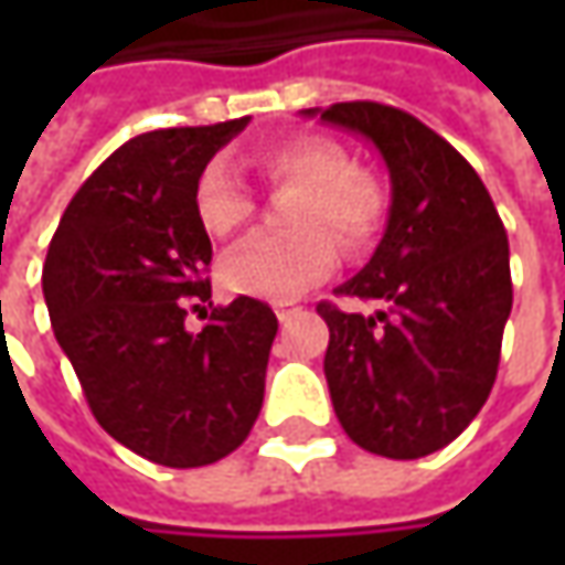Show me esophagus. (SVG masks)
<instances>
[{
    "label": "esophagus",
    "mask_w": 565,
    "mask_h": 565,
    "mask_svg": "<svg viewBox=\"0 0 565 565\" xmlns=\"http://www.w3.org/2000/svg\"><path fill=\"white\" fill-rule=\"evenodd\" d=\"M273 311H276V317H279V323H289L301 308L298 305H292V301H279V305H273Z\"/></svg>",
    "instance_id": "34e87169"
}]
</instances>
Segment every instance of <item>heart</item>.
Here are the masks:
<instances>
[{"label":"heart","mask_w":565,"mask_h":565,"mask_svg":"<svg viewBox=\"0 0 565 565\" xmlns=\"http://www.w3.org/2000/svg\"><path fill=\"white\" fill-rule=\"evenodd\" d=\"M254 166L276 185L298 188L289 206L295 232L264 235L228 250L220 264L228 292L270 301L295 298L337 267V242L345 250H364L374 242L386 213L383 191L367 172L352 169L339 143L298 135L257 150ZM194 216L213 238L238 235L250 223L254 198L223 160H213L198 175Z\"/></svg>","instance_id":"obj_1"}]
</instances>
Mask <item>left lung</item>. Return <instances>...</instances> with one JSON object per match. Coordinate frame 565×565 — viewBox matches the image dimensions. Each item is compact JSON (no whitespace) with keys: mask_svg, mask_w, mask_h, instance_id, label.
Here are the masks:
<instances>
[{"mask_svg":"<svg viewBox=\"0 0 565 565\" xmlns=\"http://www.w3.org/2000/svg\"><path fill=\"white\" fill-rule=\"evenodd\" d=\"M301 116L361 135L390 172L383 238L339 286L383 311L317 305L330 327V399L361 449L422 459L475 422L497 380L512 311L507 228L466 157L415 116L371 99Z\"/></svg>","mask_w":565,"mask_h":565,"instance_id":"8db88e82","label":"left lung"}]
</instances>
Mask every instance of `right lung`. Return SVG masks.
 <instances>
[{
  "label": "right lung",
  "instance_id": "obj_1",
  "mask_svg": "<svg viewBox=\"0 0 565 565\" xmlns=\"http://www.w3.org/2000/svg\"><path fill=\"white\" fill-rule=\"evenodd\" d=\"M245 119L138 135L81 185L55 228L43 298L99 427L169 468L220 462L264 405L276 339L270 305L238 295L188 333V298H210L213 245L194 182ZM201 308V305H194Z\"/></svg>",
  "mask_w": 565,
  "mask_h": 565
}]
</instances>
